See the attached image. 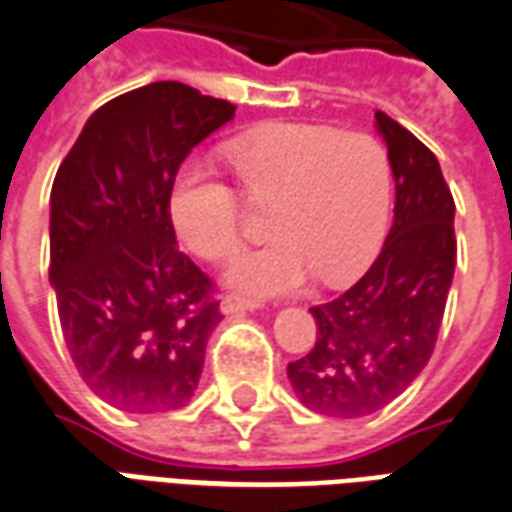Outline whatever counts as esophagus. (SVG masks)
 I'll return each instance as SVG.
<instances>
[{"label": "esophagus", "mask_w": 512, "mask_h": 512, "mask_svg": "<svg viewBox=\"0 0 512 512\" xmlns=\"http://www.w3.org/2000/svg\"><path fill=\"white\" fill-rule=\"evenodd\" d=\"M263 301H257V298H246V295L230 293L222 298V312L225 314H236V312H252V309H260Z\"/></svg>", "instance_id": "1"}]
</instances>
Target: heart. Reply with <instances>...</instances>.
Returning a JSON list of instances; mask_svg holds the SVG:
<instances>
[{"instance_id":"heart-1","label":"heart","mask_w":512,"mask_h":512,"mask_svg":"<svg viewBox=\"0 0 512 512\" xmlns=\"http://www.w3.org/2000/svg\"><path fill=\"white\" fill-rule=\"evenodd\" d=\"M222 157L244 203L268 208L266 230L274 236L233 263L236 287L287 293L309 274L336 285L380 249L393 173L388 149L369 132L271 121L227 140ZM241 198L208 165L189 162L170 189V219L195 255L225 263L246 236Z\"/></svg>"}]
</instances>
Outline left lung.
<instances>
[{
  "mask_svg": "<svg viewBox=\"0 0 512 512\" xmlns=\"http://www.w3.org/2000/svg\"><path fill=\"white\" fill-rule=\"evenodd\" d=\"M396 206L372 268L325 304L312 306L317 339L287 377L304 407L331 418H363L391 404L429 363L456 268V203L437 157L388 113Z\"/></svg>",
  "mask_w": 512,
  "mask_h": 512,
  "instance_id": "left-lung-1",
  "label": "left lung"
}]
</instances>
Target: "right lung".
I'll list each match as a JSON object with an SVG mask.
<instances>
[{
  "instance_id": "add662e5",
  "label": "right lung",
  "mask_w": 512,
  "mask_h": 512,
  "mask_svg": "<svg viewBox=\"0 0 512 512\" xmlns=\"http://www.w3.org/2000/svg\"><path fill=\"white\" fill-rule=\"evenodd\" d=\"M233 113L187 83H149L97 108L56 170L59 323L83 382L119 410H179L198 388L222 312L214 282L176 246L170 189Z\"/></svg>"
}]
</instances>
